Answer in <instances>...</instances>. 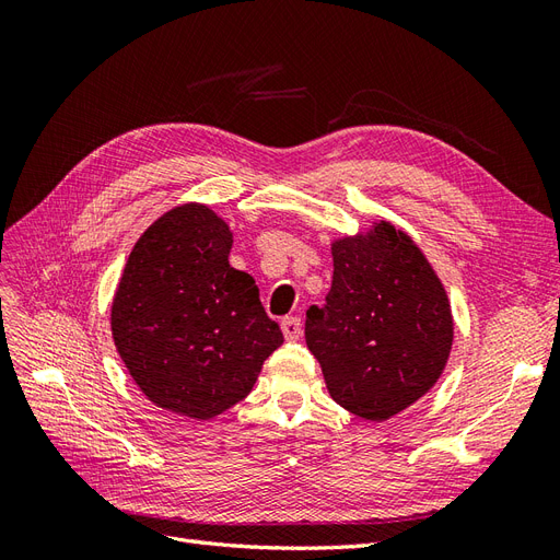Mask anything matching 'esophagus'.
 Listing matches in <instances>:
<instances>
[{
  "label": "esophagus",
  "mask_w": 560,
  "mask_h": 560,
  "mask_svg": "<svg viewBox=\"0 0 560 560\" xmlns=\"http://www.w3.org/2000/svg\"><path fill=\"white\" fill-rule=\"evenodd\" d=\"M280 327H282V334H284L287 341H296V338L301 336V319L294 317V315L284 317V319L280 322Z\"/></svg>",
  "instance_id": "obj_1"
}]
</instances>
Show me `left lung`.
<instances>
[{"label":"left lung","instance_id":"8db88e82","mask_svg":"<svg viewBox=\"0 0 560 560\" xmlns=\"http://www.w3.org/2000/svg\"><path fill=\"white\" fill-rule=\"evenodd\" d=\"M334 278L306 311V343L329 395L350 413L387 420L439 381L453 315L425 254L389 222L331 243Z\"/></svg>","mask_w":560,"mask_h":560}]
</instances>
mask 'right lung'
Returning <instances> with one entry per match:
<instances>
[{"mask_svg":"<svg viewBox=\"0 0 560 560\" xmlns=\"http://www.w3.org/2000/svg\"><path fill=\"white\" fill-rule=\"evenodd\" d=\"M233 233L186 202L135 243L112 303L118 354L147 399L210 420L249 395L282 331L254 278L229 264Z\"/></svg>","mask_w":560,"mask_h":560,"instance_id":"obj_1","label":"right lung"}]
</instances>
